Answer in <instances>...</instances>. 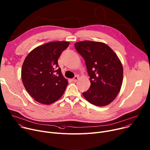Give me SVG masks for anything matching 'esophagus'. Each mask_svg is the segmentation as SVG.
I'll use <instances>...</instances> for the list:
<instances>
[{
	"mask_svg": "<svg viewBox=\"0 0 150 150\" xmlns=\"http://www.w3.org/2000/svg\"><path fill=\"white\" fill-rule=\"evenodd\" d=\"M78 79H79V77L77 76H76L73 79H72V80H73V82H76L77 81V80H78Z\"/></svg>",
	"mask_w": 150,
	"mask_h": 150,
	"instance_id": "esophagus-1",
	"label": "esophagus"
}]
</instances>
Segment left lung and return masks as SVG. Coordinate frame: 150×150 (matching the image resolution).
<instances>
[{"instance_id": "obj_1", "label": "left lung", "mask_w": 150, "mask_h": 150, "mask_svg": "<svg viewBox=\"0 0 150 150\" xmlns=\"http://www.w3.org/2000/svg\"><path fill=\"white\" fill-rule=\"evenodd\" d=\"M74 46L85 61L91 82L83 97L97 106L109 105L117 96L122 83L123 68L117 55L101 42L80 41Z\"/></svg>"}]
</instances>
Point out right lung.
Returning <instances> with one entry per match:
<instances>
[{"mask_svg":"<svg viewBox=\"0 0 150 150\" xmlns=\"http://www.w3.org/2000/svg\"><path fill=\"white\" fill-rule=\"evenodd\" d=\"M69 44L67 41L45 43L34 49L25 58L21 68L22 82L37 101L50 105L63 95L68 81L57 61Z\"/></svg>","mask_w":150,"mask_h":150,"instance_id":"1","label":"right lung"}]
</instances>
